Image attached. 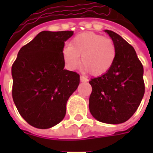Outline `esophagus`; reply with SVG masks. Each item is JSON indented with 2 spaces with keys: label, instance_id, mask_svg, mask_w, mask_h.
<instances>
[{
  "label": "esophagus",
  "instance_id": "34e87169",
  "mask_svg": "<svg viewBox=\"0 0 153 153\" xmlns=\"http://www.w3.org/2000/svg\"><path fill=\"white\" fill-rule=\"evenodd\" d=\"M80 81H81V82H87V81H88V79L83 76H80Z\"/></svg>",
  "mask_w": 153,
  "mask_h": 153
}]
</instances>
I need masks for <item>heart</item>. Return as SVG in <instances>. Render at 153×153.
I'll return each mask as SVG.
<instances>
[{
  "label": "heart",
  "mask_w": 153,
  "mask_h": 153,
  "mask_svg": "<svg viewBox=\"0 0 153 153\" xmlns=\"http://www.w3.org/2000/svg\"><path fill=\"white\" fill-rule=\"evenodd\" d=\"M115 54L113 41L94 33L78 34L63 50L64 60L70 69H74L79 65L82 56L83 69L93 76H101L109 71Z\"/></svg>",
  "instance_id": "obj_1"
}]
</instances>
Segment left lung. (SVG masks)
Here are the masks:
<instances>
[{
    "instance_id": "obj_1",
    "label": "left lung",
    "mask_w": 153,
    "mask_h": 153,
    "mask_svg": "<svg viewBox=\"0 0 153 153\" xmlns=\"http://www.w3.org/2000/svg\"><path fill=\"white\" fill-rule=\"evenodd\" d=\"M115 44V58L109 71L89 81V111L98 121L121 124L134 115L144 95L143 67L134 48L116 33L105 30Z\"/></svg>"
}]
</instances>
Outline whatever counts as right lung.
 <instances>
[{"mask_svg":"<svg viewBox=\"0 0 153 153\" xmlns=\"http://www.w3.org/2000/svg\"><path fill=\"white\" fill-rule=\"evenodd\" d=\"M74 31L39 33L21 47L12 65V97L19 113L32 126L60 123L66 103L79 84V74L64 70L65 42Z\"/></svg>","mask_w":153,"mask_h":153,"instance_id":"obj_1","label":"right lung"}]
</instances>
